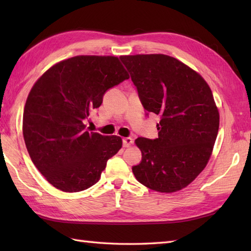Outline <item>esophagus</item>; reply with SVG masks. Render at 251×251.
Here are the masks:
<instances>
[{"instance_id": "34e87169", "label": "esophagus", "mask_w": 251, "mask_h": 251, "mask_svg": "<svg viewBox=\"0 0 251 251\" xmlns=\"http://www.w3.org/2000/svg\"><path fill=\"white\" fill-rule=\"evenodd\" d=\"M132 143H134V139L130 137H127L123 139V146H124V148H129Z\"/></svg>"}]
</instances>
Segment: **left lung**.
Returning <instances> with one entry per match:
<instances>
[{
  "instance_id": "8db88e82",
  "label": "left lung",
  "mask_w": 251,
  "mask_h": 251,
  "mask_svg": "<svg viewBox=\"0 0 251 251\" xmlns=\"http://www.w3.org/2000/svg\"><path fill=\"white\" fill-rule=\"evenodd\" d=\"M143 108L161 116L158 138H138L141 163L136 179L161 193L184 189L209 161L219 129V111L204 78L163 54L121 56Z\"/></svg>"
}]
</instances>
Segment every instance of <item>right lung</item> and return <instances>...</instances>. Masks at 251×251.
Instances as JSON below:
<instances>
[{
	"mask_svg": "<svg viewBox=\"0 0 251 251\" xmlns=\"http://www.w3.org/2000/svg\"><path fill=\"white\" fill-rule=\"evenodd\" d=\"M129 78L115 56H75L50 67L25 101L23 134L35 167L56 189L79 192L97 183L120 151L119 136L86 129L85 120L109 88Z\"/></svg>",
	"mask_w": 251,
	"mask_h": 251,
	"instance_id": "obj_1",
	"label": "right lung"
}]
</instances>
